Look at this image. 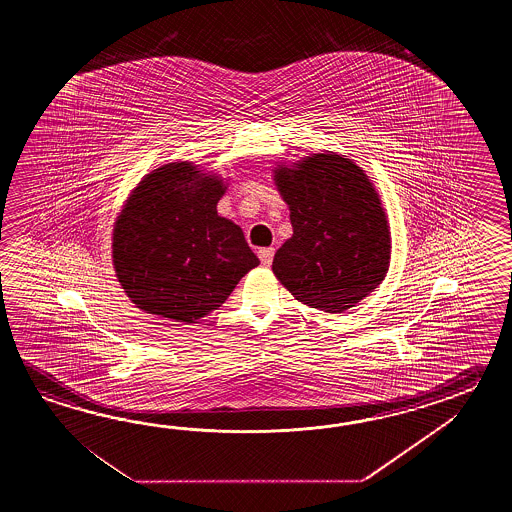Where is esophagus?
I'll use <instances>...</instances> for the list:
<instances>
[{
  "label": "esophagus",
  "mask_w": 512,
  "mask_h": 512,
  "mask_svg": "<svg viewBox=\"0 0 512 512\" xmlns=\"http://www.w3.org/2000/svg\"><path fill=\"white\" fill-rule=\"evenodd\" d=\"M258 256H260L261 263L267 267V265H271L272 258H274V249H272V247L260 249V251H258Z\"/></svg>",
  "instance_id": "obj_1"
}]
</instances>
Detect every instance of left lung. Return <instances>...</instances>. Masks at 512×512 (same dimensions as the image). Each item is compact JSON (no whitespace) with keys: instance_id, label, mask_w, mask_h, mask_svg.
Listing matches in <instances>:
<instances>
[{"instance_id":"left-lung-1","label":"left lung","mask_w":512,"mask_h":512,"mask_svg":"<svg viewBox=\"0 0 512 512\" xmlns=\"http://www.w3.org/2000/svg\"><path fill=\"white\" fill-rule=\"evenodd\" d=\"M272 174L293 225V236L274 254V276L298 302L324 313L355 307L381 285L392 258L375 185L353 159L335 152L309 153Z\"/></svg>"}]
</instances>
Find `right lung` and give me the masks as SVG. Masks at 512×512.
I'll return each mask as SVG.
<instances>
[{
  "instance_id": "add662e5",
  "label": "right lung",
  "mask_w": 512,
  "mask_h": 512,
  "mask_svg": "<svg viewBox=\"0 0 512 512\" xmlns=\"http://www.w3.org/2000/svg\"><path fill=\"white\" fill-rule=\"evenodd\" d=\"M225 190L221 175L190 161L161 164L131 190L113 225L111 256L135 307L196 324L260 265L243 230L218 214Z\"/></svg>"
}]
</instances>
